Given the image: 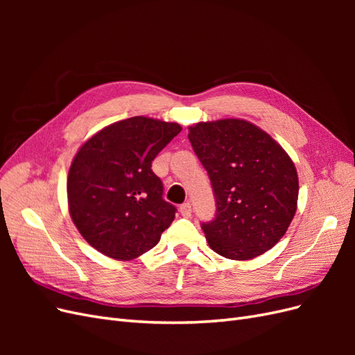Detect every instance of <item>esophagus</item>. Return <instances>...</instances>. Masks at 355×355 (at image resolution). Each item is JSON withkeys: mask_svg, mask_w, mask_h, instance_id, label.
<instances>
[{"mask_svg": "<svg viewBox=\"0 0 355 355\" xmlns=\"http://www.w3.org/2000/svg\"><path fill=\"white\" fill-rule=\"evenodd\" d=\"M180 214H182V216H184V218H189L191 216V211H192V207H191V202L189 201H187V202H184V204H182V206H180Z\"/></svg>", "mask_w": 355, "mask_h": 355, "instance_id": "34e87169", "label": "esophagus"}]
</instances>
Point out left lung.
I'll return each mask as SVG.
<instances>
[{
  "label": "left lung",
  "instance_id": "obj_1",
  "mask_svg": "<svg viewBox=\"0 0 355 355\" xmlns=\"http://www.w3.org/2000/svg\"><path fill=\"white\" fill-rule=\"evenodd\" d=\"M188 137L216 201L214 218L201 223L211 250L234 261L270 250L296 211L293 161L270 135L237 118L198 123Z\"/></svg>",
  "mask_w": 355,
  "mask_h": 355
}]
</instances>
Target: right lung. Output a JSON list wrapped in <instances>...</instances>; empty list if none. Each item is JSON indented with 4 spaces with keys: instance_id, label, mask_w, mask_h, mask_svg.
I'll return each mask as SVG.
<instances>
[{
    "instance_id": "right-lung-1",
    "label": "right lung",
    "mask_w": 355,
    "mask_h": 355,
    "mask_svg": "<svg viewBox=\"0 0 355 355\" xmlns=\"http://www.w3.org/2000/svg\"><path fill=\"white\" fill-rule=\"evenodd\" d=\"M182 130L176 123L132 116L96 133L68 175L71 218L92 247L128 261L151 250L178 211L163 198L153 161Z\"/></svg>"
}]
</instances>
